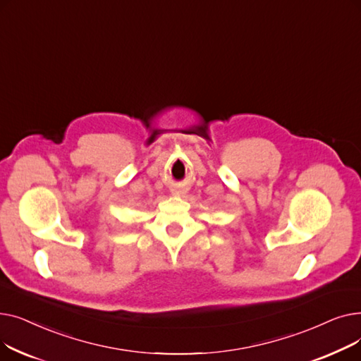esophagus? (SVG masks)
<instances>
[{
  "instance_id": "obj_1",
  "label": "esophagus",
  "mask_w": 361,
  "mask_h": 361,
  "mask_svg": "<svg viewBox=\"0 0 361 361\" xmlns=\"http://www.w3.org/2000/svg\"><path fill=\"white\" fill-rule=\"evenodd\" d=\"M174 193H176V195H180V193H181V192H178V190H176V192H174Z\"/></svg>"
}]
</instances>
